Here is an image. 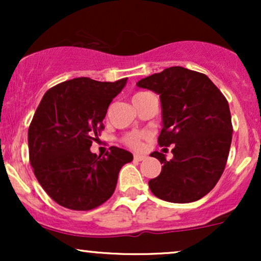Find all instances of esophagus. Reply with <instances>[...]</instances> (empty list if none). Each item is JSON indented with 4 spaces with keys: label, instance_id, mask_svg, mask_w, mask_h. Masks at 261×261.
Wrapping results in <instances>:
<instances>
[{
    "label": "esophagus",
    "instance_id": "esophagus-1",
    "mask_svg": "<svg viewBox=\"0 0 261 261\" xmlns=\"http://www.w3.org/2000/svg\"><path fill=\"white\" fill-rule=\"evenodd\" d=\"M134 158H135V160H136V161H145L147 157H146L145 154H135Z\"/></svg>",
    "mask_w": 261,
    "mask_h": 261
}]
</instances>
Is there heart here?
<instances>
[{
	"mask_svg": "<svg viewBox=\"0 0 261 261\" xmlns=\"http://www.w3.org/2000/svg\"><path fill=\"white\" fill-rule=\"evenodd\" d=\"M142 94H143V92L136 93V94L134 95V98L139 97V95H142ZM134 98H133V99H134ZM143 139H145V135H143V134L131 133V134L125 135V136L122 137V143H124L126 147L131 148V149H140L141 147H142Z\"/></svg>",
	"mask_w": 261,
	"mask_h": 261,
	"instance_id": "b5f03b06",
	"label": "heart"
}]
</instances>
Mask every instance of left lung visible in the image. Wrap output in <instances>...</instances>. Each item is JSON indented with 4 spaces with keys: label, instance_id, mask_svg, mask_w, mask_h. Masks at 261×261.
Wrapping results in <instances>:
<instances>
[{
    "label": "left lung",
    "instance_id": "left-lung-1",
    "mask_svg": "<svg viewBox=\"0 0 261 261\" xmlns=\"http://www.w3.org/2000/svg\"><path fill=\"white\" fill-rule=\"evenodd\" d=\"M160 94L163 128L158 145L172 149L173 158L153 152L161 174L148 181L154 196L188 203L208 194L222 175L232 142L228 101L206 74L174 66L137 82Z\"/></svg>",
    "mask_w": 261,
    "mask_h": 261
}]
</instances>
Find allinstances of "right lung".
I'll use <instances>...</instances> for the list:
<instances>
[{"instance_id": "add662e5", "label": "right lung", "mask_w": 261, "mask_h": 261, "mask_svg": "<svg viewBox=\"0 0 261 261\" xmlns=\"http://www.w3.org/2000/svg\"><path fill=\"white\" fill-rule=\"evenodd\" d=\"M126 81H66L45 93L35 110L28 130L29 161L39 184L59 205L74 211L100 206L113 195L121 167L134 160L115 146L104 155L89 149Z\"/></svg>"}]
</instances>
